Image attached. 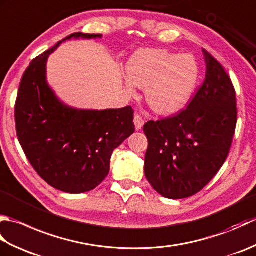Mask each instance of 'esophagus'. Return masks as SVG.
Returning <instances> with one entry per match:
<instances>
[{
  "instance_id": "34e87169",
  "label": "esophagus",
  "mask_w": 256,
  "mask_h": 256,
  "mask_svg": "<svg viewBox=\"0 0 256 256\" xmlns=\"http://www.w3.org/2000/svg\"><path fill=\"white\" fill-rule=\"evenodd\" d=\"M134 125H135V128L138 130H140L143 128V125H144V120H143V118L140 116V114H135L134 116Z\"/></svg>"
}]
</instances>
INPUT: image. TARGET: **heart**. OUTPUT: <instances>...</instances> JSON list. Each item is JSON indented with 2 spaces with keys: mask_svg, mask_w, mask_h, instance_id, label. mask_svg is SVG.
I'll return each mask as SVG.
<instances>
[{
  "mask_svg": "<svg viewBox=\"0 0 256 256\" xmlns=\"http://www.w3.org/2000/svg\"><path fill=\"white\" fill-rule=\"evenodd\" d=\"M126 88L146 90L153 110L160 114L180 111L192 99L199 79V66L192 55L164 50H142L126 64Z\"/></svg>",
  "mask_w": 256,
  "mask_h": 256,
  "instance_id": "1",
  "label": "heart"
}]
</instances>
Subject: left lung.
I'll use <instances>...</instances> for the list:
<instances>
[{"mask_svg":"<svg viewBox=\"0 0 256 256\" xmlns=\"http://www.w3.org/2000/svg\"><path fill=\"white\" fill-rule=\"evenodd\" d=\"M206 78L186 110L143 131L148 140L144 172L162 197L184 199L200 192L224 164L236 132L234 86L221 64L202 50Z\"/></svg>","mask_w":256,"mask_h":256,"instance_id":"8db88e82","label":"left lung"}]
</instances>
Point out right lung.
Returning <instances> with one entry per match:
<instances>
[{"label":"right lung","instance_id":"1","mask_svg":"<svg viewBox=\"0 0 256 256\" xmlns=\"http://www.w3.org/2000/svg\"><path fill=\"white\" fill-rule=\"evenodd\" d=\"M101 37L69 35L35 58L20 84L15 103L20 144L38 175L64 192H86L99 186L110 170L113 150L135 131L131 106L76 108L59 99L47 82L48 57L62 42Z\"/></svg>","mask_w":256,"mask_h":256}]
</instances>
